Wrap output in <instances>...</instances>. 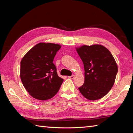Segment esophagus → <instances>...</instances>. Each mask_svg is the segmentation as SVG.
<instances>
[{
    "mask_svg": "<svg viewBox=\"0 0 133 133\" xmlns=\"http://www.w3.org/2000/svg\"><path fill=\"white\" fill-rule=\"evenodd\" d=\"M74 78H75V75H72L71 76H69V78L71 79H74Z\"/></svg>",
    "mask_w": 133,
    "mask_h": 133,
    "instance_id": "1",
    "label": "esophagus"
}]
</instances>
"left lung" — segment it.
I'll return each instance as SVG.
<instances>
[{
  "label": "left lung",
  "instance_id": "8db88e82",
  "mask_svg": "<svg viewBox=\"0 0 133 133\" xmlns=\"http://www.w3.org/2000/svg\"><path fill=\"white\" fill-rule=\"evenodd\" d=\"M84 69V82L79 90L90 101L103 98L113 86L118 66L110 51L101 44L76 47Z\"/></svg>",
  "mask_w": 133,
  "mask_h": 133
}]
</instances>
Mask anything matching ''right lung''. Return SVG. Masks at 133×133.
<instances>
[{
	"instance_id": "add662e5",
	"label": "right lung",
	"mask_w": 133,
	"mask_h": 133,
	"mask_svg": "<svg viewBox=\"0 0 133 133\" xmlns=\"http://www.w3.org/2000/svg\"><path fill=\"white\" fill-rule=\"evenodd\" d=\"M59 44L41 42L22 59L20 77L24 88L36 99L46 101L59 91L63 79L58 75L53 61Z\"/></svg>"
}]
</instances>
